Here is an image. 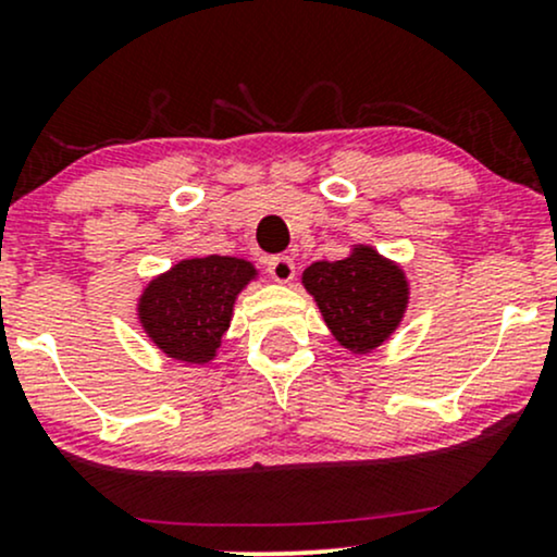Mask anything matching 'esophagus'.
<instances>
[{
  "label": "esophagus",
  "mask_w": 557,
  "mask_h": 557,
  "mask_svg": "<svg viewBox=\"0 0 557 557\" xmlns=\"http://www.w3.org/2000/svg\"><path fill=\"white\" fill-rule=\"evenodd\" d=\"M267 264H270V274L274 283H290V280L296 277V261L290 257H272Z\"/></svg>",
  "instance_id": "esophagus-1"
}]
</instances>
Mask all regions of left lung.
<instances>
[{
  "label": "left lung",
  "mask_w": 557,
  "mask_h": 557,
  "mask_svg": "<svg viewBox=\"0 0 557 557\" xmlns=\"http://www.w3.org/2000/svg\"><path fill=\"white\" fill-rule=\"evenodd\" d=\"M300 285L314 298L332 337L354 356L382 348L398 332L411 300L406 270L367 243H354L343 259L306 267Z\"/></svg>",
  "instance_id": "8db88e82"
}]
</instances>
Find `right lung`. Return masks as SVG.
<instances>
[{"label": "right lung", "instance_id": "obj_1", "mask_svg": "<svg viewBox=\"0 0 557 557\" xmlns=\"http://www.w3.org/2000/svg\"><path fill=\"white\" fill-rule=\"evenodd\" d=\"M259 270L240 257H190L144 285L136 300L140 330L164 356L185 367L216 359L235 300Z\"/></svg>", "mask_w": 557, "mask_h": 557}]
</instances>
